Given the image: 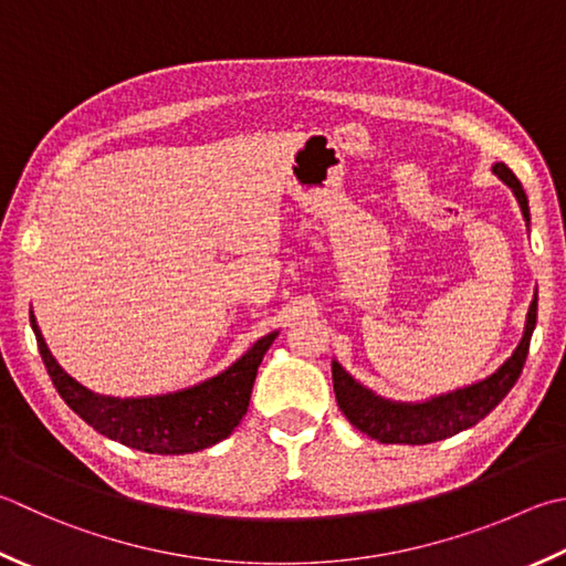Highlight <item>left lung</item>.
<instances>
[{
	"mask_svg": "<svg viewBox=\"0 0 566 566\" xmlns=\"http://www.w3.org/2000/svg\"><path fill=\"white\" fill-rule=\"evenodd\" d=\"M493 174L511 188L513 196L517 198L520 210H523L525 223L530 226V206L523 191V184L517 181V176L507 169L503 161H497L493 166ZM535 324L537 292L527 308L523 338H520L515 350L511 353V358L503 360L501 368L493 370L489 378L457 387V390L451 392L431 395L427 400L417 402L390 400V397L373 392L370 387H365L363 382L353 378L338 360H331L334 392L340 412L346 415L353 427L360 429L363 434H368L370 439L380 441V444H431V441H441L459 434V431L479 424L481 419L511 392V387L517 382L520 373H523Z\"/></svg>",
	"mask_w": 566,
	"mask_h": 566,
	"instance_id": "obj_1",
	"label": "left lung"
}]
</instances>
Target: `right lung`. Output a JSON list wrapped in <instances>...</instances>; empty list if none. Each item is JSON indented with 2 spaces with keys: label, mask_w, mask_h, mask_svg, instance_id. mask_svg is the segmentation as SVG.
<instances>
[{
  "label": "right lung",
  "mask_w": 566,
  "mask_h": 566,
  "mask_svg": "<svg viewBox=\"0 0 566 566\" xmlns=\"http://www.w3.org/2000/svg\"><path fill=\"white\" fill-rule=\"evenodd\" d=\"M33 336L53 387L73 412L99 434L147 453H193L232 434L245 417L258 368L280 331L252 343L248 353L213 378L184 390L147 397H109L87 390L65 373L43 340L36 316L29 312Z\"/></svg>",
  "instance_id": "right-lung-1"
}]
</instances>
